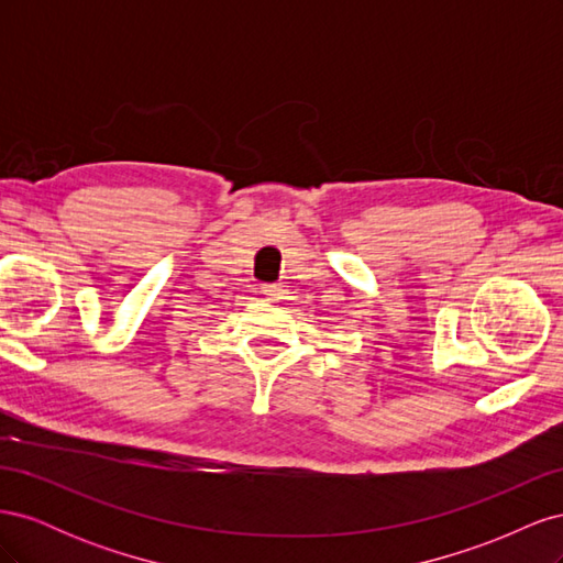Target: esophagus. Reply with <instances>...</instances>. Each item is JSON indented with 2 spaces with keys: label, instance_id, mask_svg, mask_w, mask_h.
I'll use <instances>...</instances> for the list:
<instances>
[{
  "label": "esophagus",
  "instance_id": "34e87169",
  "mask_svg": "<svg viewBox=\"0 0 563 563\" xmlns=\"http://www.w3.org/2000/svg\"><path fill=\"white\" fill-rule=\"evenodd\" d=\"M261 294H263L265 298H269V300H277V298H282V294H284V286H282V284H263V286H261Z\"/></svg>",
  "mask_w": 563,
  "mask_h": 563
}]
</instances>
